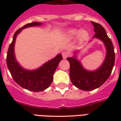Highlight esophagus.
<instances>
[{
    "instance_id": "esophagus-1",
    "label": "esophagus",
    "mask_w": 121,
    "mask_h": 121,
    "mask_svg": "<svg viewBox=\"0 0 121 121\" xmlns=\"http://www.w3.org/2000/svg\"><path fill=\"white\" fill-rule=\"evenodd\" d=\"M68 52H66V51H63L62 53V56H63V59H66L67 57L68 56Z\"/></svg>"
}]
</instances>
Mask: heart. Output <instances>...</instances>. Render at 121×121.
<instances>
[{
  "label": "heart",
  "mask_w": 121,
  "mask_h": 121,
  "mask_svg": "<svg viewBox=\"0 0 121 121\" xmlns=\"http://www.w3.org/2000/svg\"><path fill=\"white\" fill-rule=\"evenodd\" d=\"M88 31L85 29H79L77 28H72L68 29L65 34V38L68 39H72L77 36L78 41L83 42L88 37Z\"/></svg>",
  "instance_id": "1"
}]
</instances>
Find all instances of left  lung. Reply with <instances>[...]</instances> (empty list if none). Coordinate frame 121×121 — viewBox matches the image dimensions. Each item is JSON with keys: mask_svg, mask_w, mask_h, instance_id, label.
I'll use <instances>...</instances> for the list:
<instances>
[{"mask_svg": "<svg viewBox=\"0 0 121 121\" xmlns=\"http://www.w3.org/2000/svg\"><path fill=\"white\" fill-rule=\"evenodd\" d=\"M92 24L95 32L92 38L101 40L106 49V56L101 66L93 71L86 70L77 58L80 50L75 51L72 57L67 58L70 63V80L76 87L85 91L94 90L103 85L109 78L115 62L114 46L105 29L99 24L94 22Z\"/></svg>", "mask_w": 121, "mask_h": 121, "instance_id": "obj_1", "label": "left lung"}]
</instances>
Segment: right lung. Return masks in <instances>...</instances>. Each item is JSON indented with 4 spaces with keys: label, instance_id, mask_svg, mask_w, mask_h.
Listing matches in <instances>:
<instances>
[{
    "label": "right lung",
    "instance_id": "right-lung-1",
    "mask_svg": "<svg viewBox=\"0 0 121 121\" xmlns=\"http://www.w3.org/2000/svg\"><path fill=\"white\" fill-rule=\"evenodd\" d=\"M42 24L41 22H33L18 29L13 36L7 55V68L13 79L21 87L33 92L43 91L49 87L53 82L55 70L63 59L61 55L58 54L54 58L44 63L39 68L32 70L24 68L17 61L14 53V46L17 36L25 28L39 26Z\"/></svg>",
    "mask_w": 121,
    "mask_h": 121
}]
</instances>
